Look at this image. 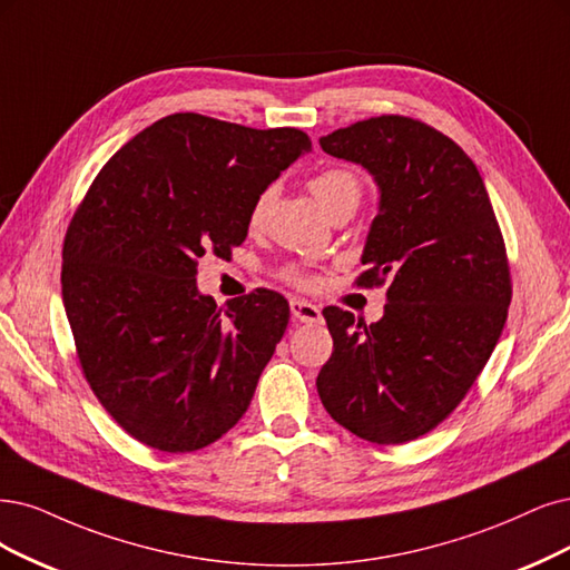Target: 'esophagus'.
Returning <instances> with one entry per match:
<instances>
[{"label":"esophagus","mask_w":570,"mask_h":570,"mask_svg":"<svg viewBox=\"0 0 570 570\" xmlns=\"http://www.w3.org/2000/svg\"><path fill=\"white\" fill-rule=\"evenodd\" d=\"M291 314L293 320L296 322H303V324H314L322 320V309L317 305H312L307 301H291Z\"/></svg>","instance_id":"1"}]
</instances>
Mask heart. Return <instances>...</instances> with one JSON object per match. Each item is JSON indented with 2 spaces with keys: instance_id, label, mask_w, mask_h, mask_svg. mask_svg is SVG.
Returning a JSON list of instances; mask_svg holds the SVG:
<instances>
[{
  "instance_id": "obj_1",
  "label": "heart",
  "mask_w": 570,
  "mask_h": 570,
  "mask_svg": "<svg viewBox=\"0 0 570 570\" xmlns=\"http://www.w3.org/2000/svg\"><path fill=\"white\" fill-rule=\"evenodd\" d=\"M309 189L326 214H331L333 208H338L343 204H360L362 199V183L356 178V174L347 171V168H326V171H320L317 176L309 178ZM269 202H272V189H263V193L256 197V202H253L248 210V223L253 227L263 223ZM286 279L298 286L309 284V277H305L303 272L293 267L286 269Z\"/></svg>"
}]
</instances>
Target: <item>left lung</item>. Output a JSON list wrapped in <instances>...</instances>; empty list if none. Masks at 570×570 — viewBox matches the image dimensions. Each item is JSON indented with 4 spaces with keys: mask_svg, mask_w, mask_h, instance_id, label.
Here are the masks:
<instances>
[{
    "mask_svg": "<svg viewBox=\"0 0 570 570\" xmlns=\"http://www.w3.org/2000/svg\"><path fill=\"white\" fill-rule=\"evenodd\" d=\"M381 187L356 286L387 284L381 322L324 307L333 354L317 392L335 423L406 444L455 411L508 322V250L479 168L432 126L381 115L320 140Z\"/></svg>",
    "mask_w": 570,
    "mask_h": 570,
    "instance_id": "1",
    "label": "left lung"
}]
</instances>
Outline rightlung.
Listing matches in <instances>:
<instances>
[{
  "instance_id": "obj_1",
  "label": "right lung",
  "mask_w": 570,
  "mask_h": 570,
  "mask_svg": "<svg viewBox=\"0 0 570 570\" xmlns=\"http://www.w3.org/2000/svg\"><path fill=\"white\" fill-rule=\"evenodd\" d=\"M309 147L291 126L168 115L115 153L77 206L60 269L77 360L140 444L199 451L246 413L288 303L256 288L218 307L197 291V261L246 239L253 202Z\"/></svg>"
}]
</instances>
